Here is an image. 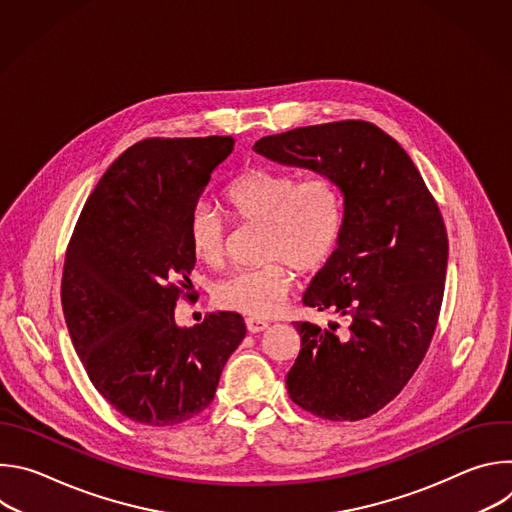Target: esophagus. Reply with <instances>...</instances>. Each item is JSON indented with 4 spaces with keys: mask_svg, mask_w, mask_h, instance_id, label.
Wrapping results in <instances>:
<instances>
[{
    "mask_svg": "<svg viewBox=\"0 0 512 512\" xmlns=\"http://www.w3.org/2000/svg\"><path fill=\"white\" fill-rule=\"evenodd\" d=\"M245 324H247V330H249L251 334H259V332H263V330L269 328V324H267L265 320H259V318H247Z\"/></svg>",
    "mask_w": 512,
    "mask_h": 512,
    "instance_id": "1",
    "label": "esophagus"
}]
</instances>
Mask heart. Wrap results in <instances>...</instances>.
I'll return each instance as SVG.
<instances>
[{
    "label": "heart",
    "instance_id": "b5f03b06",
    "mask_svg": "<svg viewBox=\"0 0 512 512\" xmlns=\"http://www.w3.org/2000/svg\"><path fill=\"white\" fill-rule=\"evenodd\" d=\"M225 202L243 223L265 225L261 257L269 263L241 269L214 289V302L253 318L275 316L300 275L316 273L332 257L344 225V200L328 176L296 180L267 168H247L225 190ZM188 243L198 261L221 265L227 251L223 216L198 204L188 218Z\"/></svg>",
    "mask_w": 512,
    "mask_h": 512
}]
</instances>
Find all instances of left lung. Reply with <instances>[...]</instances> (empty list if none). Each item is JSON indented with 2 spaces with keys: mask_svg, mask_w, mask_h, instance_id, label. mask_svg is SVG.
<instances>
[{
  "mask_svg": "<svg viewBox=\"0 0 512 512\" xmlns=\"http://www.w3.org/2000/svg\"><path fill=\"white\" fill-rule=\"evenodd\" d=\"M281 166L332 178L344 200L336 251L304 304L348 322H294L300 354L285 375L291 401L332 419L383 409L417 371L444 298L448 235L440 208L401 145L367 121L298 127L255 141Z\"/></svg>",
  "mask_w": 512,
  "mask_h": 512,
  "instance_id": "1",
  "label": "left lung"
}]
</instances>
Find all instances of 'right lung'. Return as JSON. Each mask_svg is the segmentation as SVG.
<instances>
[{"label": "right lung", "mask_w": 512, "mask_h": 512, "mask_svg": "<svg viewBox=\"0 0 512 512\" xmlns=\"http://www.w3.org/2000/svg\"><path fill=\"white\" fill-rule=\"evenodd\" d=\"M233 137L143 139L89 196L62 273L66 328L95 389L125 417L174 425L214 399L225 362L245 338L235 312L178 326L176 300L196 255L188 218Z\"/></svg>", "instance_id": "obj_1"}]
</instances>
